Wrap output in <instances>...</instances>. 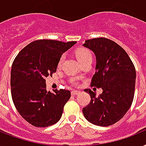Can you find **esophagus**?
Returning <instances> with one entry per match:
<instances>
[{
	"mask_svg": "<svg viewBox=\"0 0 146 146\" xmlns=\"http://www.w3.org/2000/svg\"><path fill=\"white\" fill-rule=\"evenodd\" d=\"M79 93H80V91H72V95H73V96L78 95Z\"/></svg>",
	"mask_w": 146,
	"mask_h": 146,
	"instance_id": "1",
	"label": "esophagus"
}]
</instances>
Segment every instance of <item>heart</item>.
Here are the masks:
<instances>
[{
	"instance_id": "1",
	"label": "heart",
	"mask_w": 146,
	"mask_h": 146,
	"mask_svg": "<svg viewBox=\"0 0 146 146\" xmlns=\"http://www.w3.org/2000/svg\"><path fill=\"white\" fill-rule=\"evenodd\" d=\"M76 56L77 58H78V62H81V61L85 60L87 58H89L92 57V55H91V52L88 49H85V48H81V49H79V50L77 51L76 52ZM63 60V58H62L59 61V63H58V65H60L62 62Z\"/></svg>"
}]
</instances>
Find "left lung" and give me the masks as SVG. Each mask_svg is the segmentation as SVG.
I'll list each match as a JSON object with an SVG mask.
<instances>
[{
    "mask_svg": "<svg viewBox=\"0 0 146 146\" xmlns=\"http://www.w3.org/2000/svg\"><path fill=\"white\" fill-rule=\"evenodd\" d=\"M83 46L96 56V72L91 86L103 91L97 97L90 89L84 90L90 94L91 100L82 110L84 116L97 126H110L121 119L132 105L136 77L135 67L126 51L110 39H88Z\"/></svg>",
    "mask_w": 146,
    "mask_h": 146,
    "instance_id": "1",
    "label": "left lung"
}]
</instances>
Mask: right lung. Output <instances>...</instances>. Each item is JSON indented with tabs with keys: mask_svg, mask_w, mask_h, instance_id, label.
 I'll list each match as a JSON object with an SVG mask.
<instances>
[{
	"mask_svg": "<svg viewBox=\"0 0 146 146\" xmlns=\"http://www.w3.org/2000/svg\"><path fill=\"white\" fill-rule=\"evenodd\" d=\"M75 43L36 40L23 48L13 61L12 99L19 113L33 126L46 127L60 119L71 92L65 89L47 91L45 78L56 72L62 55Z\"/></svg>",
	"mask_w": 146,
	"mask_h": 146,
	"instance_id": "obj_1",
	"label": "right lung"
}]
</instances>
